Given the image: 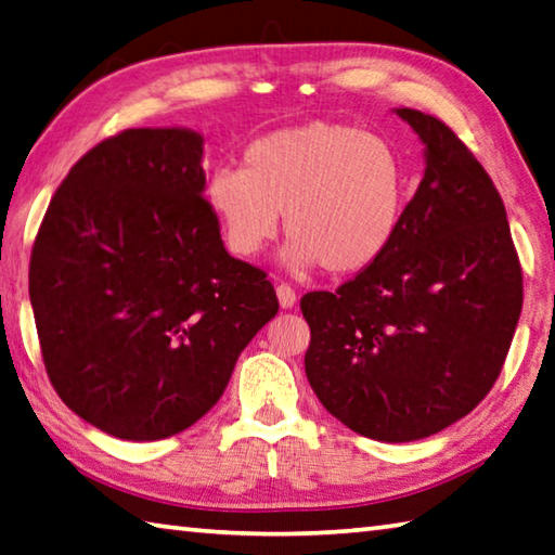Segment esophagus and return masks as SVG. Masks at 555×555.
<instances>
[{
	"instance_id": "34e87169",
	"label": "esophagus",
	"mask_w": 555,
	"mask_h": 555,
	"mask_svg": "<svg viewBox=\"0 0 555 555\" xmlns=\"http://www.w3.org/2000/svg\"><path fill=\"white\" fill-rule=\"evenodd\" d=\"M275 295H278V301H280V307L282 309H292L297 305V295H295V289H292L289 285H285V282H282V285H278L275 287Z\"/></svg>"
}]
</instances>
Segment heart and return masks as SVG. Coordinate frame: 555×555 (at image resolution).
<instances>
[{
	"label": "heart",
	"mask_w": 555,
	"mask_h": 555,
	"mask_svg": "<svg viewBox=\"0 0 555 555\" xmlns=\"http://www.w3.org/2000/svg\"><path fill=\"white\" fill-rule=\"evenodd\" d=\"M205 201L238 258L278 234L282 266L331 275L372 268L391 248L408 205V171L389 140L345 122L292 125L248 144L244 169L219 166Z\"/></svg>",
	"instance_id": "obj_1"
}]
</instances>
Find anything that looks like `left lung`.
Listing matches in <instances>:
<instances>
[{"instance_id":"left-lung-1","label":"left lung","mask_w":555,"mask_h":555,"mask_svg":"<svg viewBox=\"0 0 555 555\" xmlns=\"http://www.w3.org/2000/svg\"><path fill=\"white\" fill-rule=\"evenodd\" d=\"M425 173L382 260L336 292H309L307 379L358 435L413 442L462 421L493 389L521 311V268L493 181L442 120L393 108Z\"/></svg>"}]
</instances>
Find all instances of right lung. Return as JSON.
Masks as SVG:
<instances>
[{"label":"right lung","instance_id":"right-lung-1","mask_svg":"<svg viewBox=\"0 0 555 555\" xmlns=\"http://www.w3.org/2000/svg\"><path fill=\"white\" fill-rule=\"evenodd\" d=\"M203 154L188 128L96 144L52 195L30 254L50 382L120 440H164L201 421L278 313L263 270L227 254Z\"/></svg>","mask_w":555,"mask_h":555}]
</instances>
